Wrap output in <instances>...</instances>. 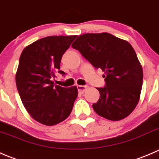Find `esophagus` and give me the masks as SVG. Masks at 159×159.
<instances>
[{
    "label": "esophagus",
    "mask_w": 159,
    "mask_h": 159,
    "mask_svg": "<svg viewBox=\"0 0 159 159\" xmlns=\"http://www.w3.org/2000/svg\"><path fill=\"white\" fill-rule=\"evenodd\" d=\"M77 89L79 93H83L86 91V89H87V86H81V85H77Z\"/></svg>",
    "instance_id": "1"
}]
</instances>
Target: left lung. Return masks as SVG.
<instances>
[{"mask_svg": "<svg viewBox=\"0 0 159 159\" xmlns=\"http://www.w3.org/2000/svg\"><path fill=\"white\" fill-rule=\"evenodd\" d=\"M72 47L105 73L106 86L97 88L100 99L93 104L94 111L111 120L128 117L138 103L143 83L142 66L131 44L109 33H87Z\"/></svg>", "mask_w": 159, "mask_h": 159, "instance_id": "left-lung-1", "label": "left lung"}]
</instances>
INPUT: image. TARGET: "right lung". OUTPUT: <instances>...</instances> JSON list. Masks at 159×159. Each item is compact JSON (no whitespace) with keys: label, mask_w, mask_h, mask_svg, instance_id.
<instances>
[{"label":"right lung","mask_w":159,"mask_h":159,"mask_svg":"<svg viewBox=\"0 0 159 159\" xmlns=\"http://www.w3.org/2000/svg\"><path fill=\"white\" fill-rule=\"evenodd\" d=\"M76 35L48 36L28 45L21 52L16 73V86L23 105L31 117L47 126L63 121L70 116L78 95L76 86L54 85L62 55Z\"/></svg>","instance_id":"right-lung-1"}]
</instances>
